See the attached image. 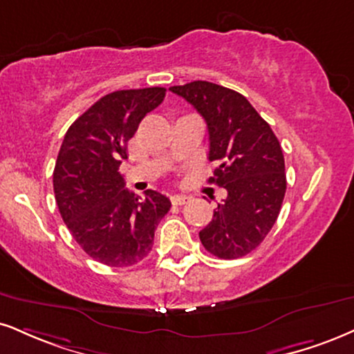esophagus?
<instances>
[{
	"instance_id": "esophagus-1",
	"label": "esophagus",
	"mask_w": 354,
	"mask_h": 354,
	"mask_svg": "<svg viewBox=\"0 0 354 354\" xmlns=\"http://www.w3.org/2000/svg\"><path fill=\"white\" fill-rule=\"evenodd\" d=\"M170 200H172L174 205H184V203L189 202L190 197H187V195H172Z\"/></svg>"
}]
</instances>
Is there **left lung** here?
<instances>
[{
    "label": "left lung",
    "mask_w": 354,
    "mask_h": 354,
    "mask_svg": "<svg viewBox=\"0 0 354 354\" xmlns=\"http://www.w3.org/2000/svg\"><path fill=\"white\" fill-rule=\"evenodd\" d=\"M170 91L185 98L207 121L208 159L215 164L208 182L228 192L198 233L200 241L221 259L246 256L268 236L286 195L279 139L238 91L203 80L170 86Z\"/></svg>",
    "instance_id": "left-lung-1"
}]
</instances>
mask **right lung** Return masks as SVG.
<instances>
[{"label": "right lung", "mask_w": 354, "mask_h": 354, "mask_svg": "<svg viewBox=\"0 0 354 354\" xmlns=\"http://www.w3.org/2000/svg\"><path fill=\"white\" fill-rule=\"evenodd\" d=\"M164 97L160 86L104 95L73 121L57 156L54 194L62 220L86 254L111 268L149 254L157 225L170 210L165 195L146 190L141 200L120 174L128 141Z\"/></svg>", "instance_id": "right-lung-1"}]
</instances>
